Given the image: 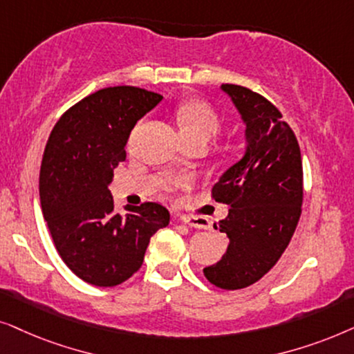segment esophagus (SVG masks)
Instances as JSON below:
<instances>
[{"mask_svg": "<svg viewBox=\"0 0 354 354\" xmlns=\"http://www.w3.org/2000/svg\"><path fill=\"white\" fill-rule=\"evenodd\" d=\"M181 221L191 228H197V230H207L209 228V223L201 216H194V215H181Z\"/></svg>", "mask_w": 354, "mask_h": 354, "instance_id": "esophagus-1", "label": "esophagus"}]
</instances>
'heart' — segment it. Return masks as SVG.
Returning <instances> with one entry per match:
<instances>
[{"label": "heart", "mask_w": 354, "mask_h": 354, "mask_svg": "<svg viewBox=\"0 0 354 354\" xmlns=\"http://www.w3.org/2000/svg\"><path fill=\"white\" fill-rule=\"evenodd\" d=\"M176 121L187 144H207L223 126L215 108L202 100H189L180 105L176 110Z\"/></svg>", "instance_id": "obj_1"}]
</instances>
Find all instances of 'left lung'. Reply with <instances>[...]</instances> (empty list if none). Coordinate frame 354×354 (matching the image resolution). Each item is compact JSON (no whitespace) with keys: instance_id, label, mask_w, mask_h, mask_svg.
Masks as SVG:
<instances>
[{"instance_id":"obj_1","label":"left lung","mask_w":354,"mask_h":354,"mask_svg":"<svg viewBox=\"0 0 354 354\" xmlns=\"http://www.w3.org/2000/svg\"><path fill=\"white\" fill-rule=\"evenodd\" d=\"M221 88L246 122L248 152L212 189V199L230 207L215 225L228 248L204 275L221 290H241L261 280L293 238L303 210V162L293 129L272 102L243 86Z\"/></svg>"}]
</instances>
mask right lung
<instances>
[{"instance_id": "obj_1", "label": "right lung", "mask_w": 354, "mask_h": 354, "mask_svg": "<svg viewBox=\"0 0 354 354\" xmlns=\"http://www.w3.org/2000/svg\"><path fill=\"white\" fill-rule=\"evenodd\" d=\"M162 98L133 86L102 88L64 111L45 145L41 210L63 262L91 285L106 288L133 277L150 238L169 223L158 202L120 214L108 189L136 122Z\"/></svg>"}]
</instances>
